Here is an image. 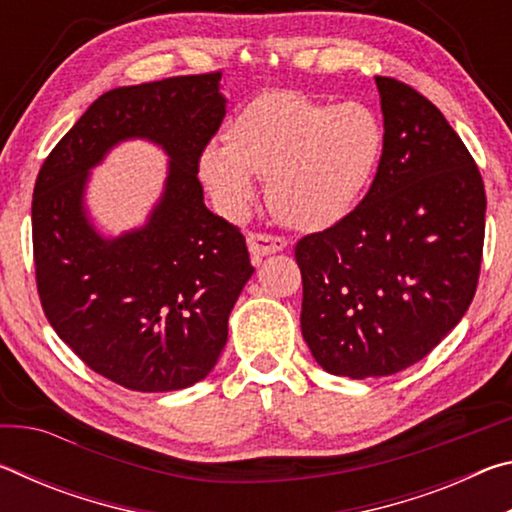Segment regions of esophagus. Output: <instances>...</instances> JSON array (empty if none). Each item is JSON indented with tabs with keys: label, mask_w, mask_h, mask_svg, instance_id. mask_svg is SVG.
<instances>
[{
	"label": "esophagus",
	"mask_w": 512,
	"mask_h": 512,
	"mask_svg": "<svg viewBox=\"0 0 512 512\" xmlns=\"http://www.w3.org/2000/svg\"><path fill=\"white\" fill-rule=\"evenodd\" d=\"M246 244L253 259H262L268 255L280 253V250L287 248V239L282 237H271V235H257V232H250L246 237Z\"/></svg>",
	"instance_id": "34e87169"
}]
</instances>
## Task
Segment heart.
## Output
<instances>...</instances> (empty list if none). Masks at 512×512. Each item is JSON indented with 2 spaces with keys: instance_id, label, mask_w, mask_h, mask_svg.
Instances as JSON below:
<instances>
[{
  "instance_id": "heart-1",
  "label": "heart",
  "mask_w": 512,
  "mask_h": 512,
  "mask_svg": "<svg viewBox=\"0 0 512 512\" xmlns=\"http://www.w3.org/2000/svg\"><path fill=\"white\" fill-rule=\"evenodd\" d=\"M386 131L366 103L316 101L298 92H266L246 103L228 142H210L198 173L228 219L255 203V176L266 178L273 212L296 230L343 221L375 180Z\"/></svg>"
}]
</instances>
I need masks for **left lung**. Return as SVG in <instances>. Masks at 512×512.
<instances>
[{
	"mask_svg": "<svg viewBox=\"0 0 512 512\" xmlns=\"http://www.w3.org/2000/svg\"><path fill=\"white\" fill-rule=\"evenodd\" d=\"M386 149L368 194L298 241L302 336L329 375L413 366L465 316L479 282L485 192L461 137L431 101L375 76Z\"/></svg>",
	"mask_w": 512,
	"mask_h": 512,
	"instance_id": "8db88e82",
	"label": "left lung"
}]
</instances>
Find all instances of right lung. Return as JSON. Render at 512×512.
<instances>
[{
    "label": "right lung",
    "instance_id": "add662e5",
    "mask_svg": "<svg viewBox=\"0 0 512 512\" xmlns=\"http://www.w3.org/2000/svg\"><path fill=\"white\" fill-rule=\"evenodd\" d=\"M225 103L221 74L115 88L38 173L31 219L42 309L94 372L131 391H180L210 375L255 273L244 235L207 210L198 180ZM131 139L160 145L168 176L142 226L106 236L87 207L91 169Z\"/></svg>",
    "mask_w": 512,
    "mask_h": 512
}]
</instances>
